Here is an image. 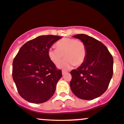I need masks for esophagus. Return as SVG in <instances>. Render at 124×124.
Masks as SVG:
<instances>
[{"label":"esophagus","instance_id":"obj_1","mask_svg":"<svg viewBox=\"0 0 124 124\" xmlns=\"http://www.w3.org/2000/svg\"><path fill=\"white\" fill-rule=\"evenodd\" d=\"M66 72H68L67 71H62V75H64V74H65Z\"/></svg>","mask_w":124,"mask_h":124}]
</instances>
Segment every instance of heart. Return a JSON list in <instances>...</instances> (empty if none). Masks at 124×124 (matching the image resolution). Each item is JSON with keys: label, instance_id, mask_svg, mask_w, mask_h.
Segmentation results:
<instances>
[{"label": "heart", "instance_id": "b5f03b06", "mask_svg": "<svg viewBox=\"0 0 124 124\" xmlns=\"http://www.w3.org/2000/svg\"><path fill=\"white\" fill-rule=\"evenodd\" d=\"M56 48H50L48 55L55 65H58L63 58L65 59L59 65L63 68H70L74 65L78 66L85 61L87 50L84 43L72 38H65L56 44Z\"/></svg>", "mask_w": 124, "mask_h": 124}]
</instances>
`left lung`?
Segmentation results:
<instances>
[{"label": "left lung", "instance_id": "obj_1", "mask_svg": "<svg viewBox=\"0 0 124 124\" xmlns=\"http://www.w3.org/2000/svg\"><path fill=\"white\" fill-rule=\"evenodd\" d=\"M74 37L84 43L87 54L81 65L70 72V87L79 99L93 100L103 94L109 86L113 75V57L106 47L93 37L84 34Z\"/></svg>", "mask_w": 124, "mask_h": 124}]
</instances>
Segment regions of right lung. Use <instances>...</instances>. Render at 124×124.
<instances>
[{"label":"right lung","mask_w":124,"mask_h":124,"mask_svg":"<svg viewBox=\"0 0 124 124\" xmlns=\"http://www.w3.org/2000/svg\"><path fill=\"white\" fill-rule=\"evenodd\" d=\"M62 37L40 36L27 41L19 49L12 63V78L19 94L32 103H41L52 97L62 77L49 58L48 51Z\"/></svg>","instance_id":"obj_1"}]
</instances>
